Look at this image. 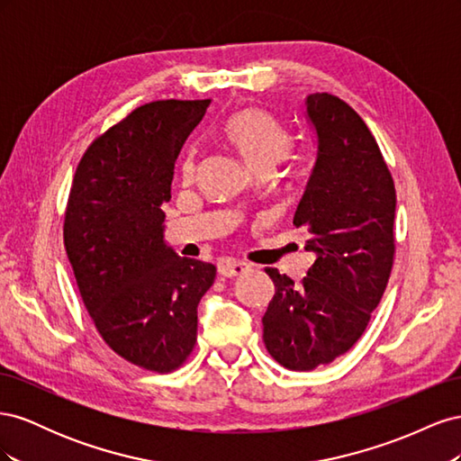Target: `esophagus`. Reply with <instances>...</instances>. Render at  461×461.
I'll return each mask as SVG.
<instances>
[{"mask_svg":"<svg viewBox=\"0 0 461 461\" xmlns=\"http://www.w3.org/2000/svg\"><path fill=\"white\" fill-rule=\"evenodd\" d=\"M249 269V265L244 261H234V259H222L219 263V273L222 276H239Z\"/></svg>","mask_w":461,"mask_h":461,"instance_id":"obj_1","label":"esophagus"}]
</instances>
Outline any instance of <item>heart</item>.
I'll list each match as a JSON object with an SVG mask.
<instances>
[{
    "instance_id": "obj_1",
    "label": "heart",
    "mask_w": 461,
    "mask_h": 461,
    "mask_svg": "<svg viewBox=\"0 0 461 461\" xmlns=\"http://www.w3.org/2000/svg\"><path fill=\"white\" fill-rule=\"evenodd\" d=\"M225 138L252 173L273 171L290 149V134L283 122L263 109H244L234 113L225 124ZM183 171L194 173V158L188 156Z\"/></svg>"
}]
</instances>
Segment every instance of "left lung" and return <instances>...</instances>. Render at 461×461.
<instances>
[{
  "label": "left lung",
  "instance_id": "left-lung-1",
  "mask_svg": "<svg viewBox=\"0 0 461 461\" xmlns=\"http://www.w3.org/2000/svg\"><path fill=\"white\" fill-rule=\"evenodd\" d=\"M317 159L294 225L315 261L300 285L267 267L275 296L263 342L286 369L312 371L346 354L379 305L394 261V180L367 124L340 97L310 94Z\"/></svg>",
  "mask_w": 461,
  "mask_h": 461
}]
</instances>
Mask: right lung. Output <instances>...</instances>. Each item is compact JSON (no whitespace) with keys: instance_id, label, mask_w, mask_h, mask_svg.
<instances>
[{"instance_id":"obj_1","label":"right lung","mask_w":461,"mask_h":461,"mask_svg":"<svg viewBox=\"0 0 461 461\" xmlns=\"http://www.w3.org/2000/svg\"><path fill=\"white\" fill-rule=\"evenodd\" d=\"M209 104L136 107L90 144L68 194L63 239L82 302L111 350L148 371L185 364L215 281V265L180 258L163 234L176 158Z\"/></svg>"}]
</instances>
